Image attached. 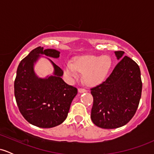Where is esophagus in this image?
<instances>
[{
	"mask_svg": "<svg viewBox=\"0 0 154 154\" xmlns=\"http://www.w3.org/2000/svg\"><path fill=\"white\" fill-rule=\"evenodd\" d=\"M78 91L79 93H85V92H87V91H86L85 89H84V88H79Z\"/></svg>",
	"mask_w": 154,
	"mask_h": 154,
	"instance_id": "obj_1",
	"label": "esophagus"
}]
</instances>
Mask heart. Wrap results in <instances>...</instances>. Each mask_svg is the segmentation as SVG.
<instances>
[{
	"mask_svg": "<svg viewBox=\"0 0 154 154\" xmlns=\"http://www.w3.org/2000/svg\"><path fill=\"white\" fill-rule=\"evenodd\" d=\"M111 64V59L108 56L85 55L75 57L74 63L67 61L64 64V72L69 77H77L79 72H82L86 84L95 85L105 79Z\"/></svg>",
	"mask_w": 154,
	"mask_h": 154,
	"instance_id": "heart-1",
	"label": "heart"
}]
</instances>
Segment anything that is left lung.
<instances>
[{
	"label": "left lung",
	"instance_id": "1",
	"mask_svg": "<svg viewBox=\"0 0 154 154\" xmlns=\"http://www.w3.org/2000/svg\"><path fill=\"white\" fill-rule=\"evenodd\" d=\"M115 51L119 62L105 81L92 88L91 119L96 126L114 129L128 124L135 115L142 93L140 70L133 60Z\"/></svg>",
	"mask_w": 154,
	"mask_h": 154
}]
</instances>
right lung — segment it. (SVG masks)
<instances>
[{"mask_svg": "<svg viewBox=\"0 0 154 154\" xmlns=\"http://www.w3.org/2000/svg\"><path fill=\"white\" fill-rule=\"evenodd\" d=\"M54 49L38 47L19 63L14 81V95L19 110L29 123L41 128H51L66 119L77 89L69 85L61 78L63 70L51 61L54 75L39 78L34 64L40 55L59 58Z\"/></svg>", "mask_w": 154, "mask_h": 154, "instance_id": "obj_1", "label": "right lung"}]
</instances>
